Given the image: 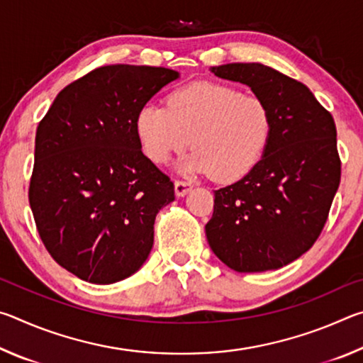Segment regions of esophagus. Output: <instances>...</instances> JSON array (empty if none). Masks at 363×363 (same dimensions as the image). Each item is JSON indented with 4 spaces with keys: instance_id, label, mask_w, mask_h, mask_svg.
I'll return each instance as SVG.
<instances>
[{
    "instance_id": "obj_1",
    "label": "esophagus",
    "mask_w": 363,
    "mask_h": 363,
    "mask_svg": "<svg viewBox=\"0 0 363 363\" xmlns=\"http://www.w3.org/2000/svg\"><path fill=\"white\" fill-rule=\"evenodd\" d=\"M192 184L186 182V181H174V192L177 196H184L187 195L190 190H192Z\"/></svg>"
}]
</instances>
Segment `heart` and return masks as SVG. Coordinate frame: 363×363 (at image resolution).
Returning <instances> with one entry per match:
<instances>
[{
	"label": "heart",
	"mask_w": 363,
	"mask_h": 363,
	"mask_svg": "<svg viewBox=\"0 0 363 363\" xmlns=\"http://www.w3.org/2000/svg\"><path fill=\"white\" fill-rule=\"evenodd\" d=\"M274 115L259 96L232 84L195 82L169 93L167 107L145 106L136 115V136L144 155L167 163L192 143L181 173L213 174L235 182L253 171L266 153Z\"/></svg>",
	"instance_id": "b5f03b06"
}]
</instances>
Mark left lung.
<instances>
[{
	"label": "left lung",
	"mask_w": 363,
	"mask_h": 363,
	"mask_svg": "<svg viewBox=\"0 0 363 363\" xmlns=\"http://www.w3.org/2000/svg\"><path fill=\"white\" fill-rule=\"evenodd\" d=\"M211 72L262 97L274 131L248 176L214 190L208 243L237 272L280 269L304 255L327 223L341 179L335 120L306 84L267 65L237 62Z\"/></svg>",
	"instance_id": "obj_1"
}]
</instances>
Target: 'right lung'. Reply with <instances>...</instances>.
I'll return each instance as SVG.
<instances>
[{
  "label": "right lung",
  "mask_w": 363,
  "mask_h": 363,
  "mask_svg": "<svg viewBox=\"0 0 363 363\" xmlns=\"http://www.w3.org/2000/svg\"><path fill=\"white\" fill-rule=\"evenodd\" d=\"M177 78L163 67H99L65 86L40 121L30 206L49 255L78 279L115 284L149 257L174 184L140 150L136 115Z\"/></svg>",
  "instance_id": "add662e5"
}]
</instances>
